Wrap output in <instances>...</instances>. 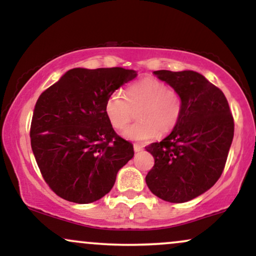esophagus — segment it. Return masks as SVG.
Listing matches in <instances>:
<instances>
[{"instance_id": "esophagus-1", "label": "esophagus", "mask_w": 256, "mask_h": 256, "mask_svg": "<svg viewBox=\"0 0 256 256\" xmlns=\"http://www.w3.org/2000/svg\"><path fill=\"white\" fill-rule=\"evenodd\" d=\"M134 150L136 152L143 150V146H138V144H134Z\"/></svg>"}]
</instances>
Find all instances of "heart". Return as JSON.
<instances>
[{"instance_id": "b5f03b06", "label": "heart", "mask_w": 256, "mask_h": 256, "mask_svg": "<svg viewBox=\"0 0 256 256\" xmlns=\"http://www.w3.org/2000/svg\"><path fill=\"white\" fill-rule=\"evenodd\" d=\"M137 112V122L124 131L128 140L146 142L154 140L158 132L166 134L177 126L183 113V101L176 90L155 78H143L128 85L125 95L114 91L104 106L106 116L110 125L122 130L131 122L134 110Z\"/></svg>"}]
</instances>
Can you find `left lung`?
Instances as JSON below:
<instances>
[{"instance_id": "8db88e82", "label": "left lung", "mask_w": 256, "mask_h": 256, "mask_svg": "<svg viewBox=\"0 0 256 256\" xmlns=\"http://www.w3.org/2000/svg\"><path fill=\"white\" fill-rule=\"evenodd\" d=\"M154 74L180 95L183 113L168 136L146 146L155 160L146 183L164 201L182 204L207 192L222 176L234 116L222 91L200 73L161 70Z\"/></svg>"}]
</instances>
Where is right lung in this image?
I'll return each mask as SVG.
<instances>
[{"instance_id":"obj_1","label":"right lung","mask_w":256,"mask_h":256,"mask_svg":"<svg viewBox=\"0 0 256 256\" xmlns=\"http://www.w3.org/2000/svg\"><path fill=\"white\" fill-rule=\"evenodd\" d=\"M137 77L134 70L73 68L40 94L31 122V146L44 180L61 198L91 204L110 192L134 146L106 116L110 94Z\"/></svg>"}]
</instances>
